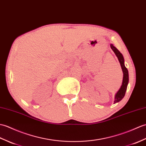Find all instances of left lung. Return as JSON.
Returning <instances> with one entry per match:
<instances>
[{
  "label": "left lung",
  "instance_id": "1",
  "mask_svg": "<svg viewBox=\"0 0 146 146\" xmlns=\"http://www.w3.org/2000/svg\"><path fill=\"white\" fill-rule=\"evenodd\" d=\"M110 46H111V48L113 50V52H114L115 54H116L118 60H119L122 70H123V83H122V85L120 88L119 90L117 91L116 96H115L114 103H116L120 101L122 99H123L125 95V93H126V91L127 90L128 82H129V74H128V70L126 68V67L124 65V60L123 55H122L119 51L114 46L112 45V44Z\"/></svg>",
  "mask_w": 146,
  "mask_h": 146
}]
</instances>
